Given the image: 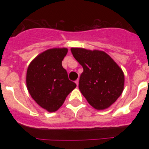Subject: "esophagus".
Returning <instances> with one entry per match:
<instances>
[{
	"label": "esophagus",
	"mask_w": 149,
	"mask_h": 149,
	"mask_svg": "<svg viewBox=\"0 0 149 149\" xmlns=\"http://www.w3.org/2000/svg\"><path fill=\"white\" fill-rule=\"evenodd\" d=\"M76 84H77V86H78V85H79V79H77V80H76Z\"/></svg>",
	"instance_id": "obj_1"
}]
</instances>
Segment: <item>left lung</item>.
Returning <instances> with one entry per match:
<instances>
[{
    "instance_id": "1",
    "label": "left lung",
    "mask_w": 149,
    "mask_h": 149,
    "mask_svg": "<svg viewBox=\"0 0 149 149\" xmlns=\"http://www.w3.org/2000/svg\"><path fill=\"white\" fill-rule=\"evenodd\" d=\"M71 52L84 69L79 81L81 93L93 108H108L124 90L122 70L103 51L71 48Z\"/></svg>"
}]
</instances>
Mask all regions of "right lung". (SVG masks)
Segmentation results:
<instances>
[{
    "label": "right lung",
    "mask_w": 149,
    "mask_h": 149,
    "mask_svg": "<svg viewBox=\"0 0 149 149\" xmlns=\"http://www.w3.org/2000/svg\"><path fill=\"white\" fill-rule=\"evenodd\" d=\"M66 48L43 52L29 64L26 74L27 88L34 100L49 112L56 111L77 84L70 81L62 61Z\"/></svg>",
    "instance_id": "1"
}]
</instances>
